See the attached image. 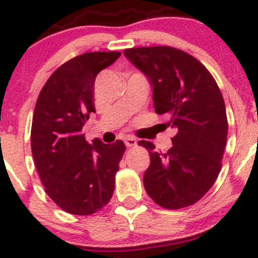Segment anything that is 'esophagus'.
I'll list each match as a JSON object with an SVG mask.
<instances>
[{
    "label": "esophagus",
    "mask_w": 258,
    "mask_h": 258,
    "mask_svg": "<svg viewBox=\"0 0 258 258\" xmlns=\"http://www.w3.org/2000/svg\"><path fill=\"white\" fill-rule=\"evenodd\" d=\"M137 141L134 139V137H127V139H124V145L127 146V147H132V146H136Z\"/></svg>",
    "instance_id": "34e87169"
}]
</instances>
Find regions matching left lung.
<instances>
[{"instance_id":"left-lung-1","label":"left lung","mask_w":258,"mask_h":258,"mask_svg":"<svg viewBox=\"0 0 258 258\" xmlns=\"http://www.w3.org/2000/svg\"><path fill=\"white\" fill-rule=\"evenodd\" d=\"M123 54L152 86L156 113L166 114L167 126L177 132L167 152H157L150 141L139 142L151 158L146 192L165 209L191 206L221 171L228 124L220 88L209 70L181 49L137 47Z\"/></svg>"}]
</instances>
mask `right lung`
<instances>
[{"instance_id": "1", "label": "right lung", "mask_w": 258, "mask_h": 258, "mask_svg": "<svg viewBox=\"0 0 258 258\" xmlns=\"http://www.w3.org/2000/svg\"><path fill=\"white\" fill-rule=\"evenodd\" d=\"M119 52H88L59 66L36 102L31 148L46 194L72 215H92L110 202L124 144L95 139L88 144L82 127L95 112L96 76Z\"/></svg>"}]
</instances>
